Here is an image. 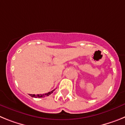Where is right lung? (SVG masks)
<instances>
[{"label": "right lung", "mask_w": 125, "mask_h": 125, "mask_svg": "<svg viewBox=\"0 0 125 125\" xmlns=\"http://www.w3.org/2000/svg\"><path fill=\"white\" fill-rule=\"evenodd\" d=\"M54 91V90H52V91H50V92L47 93H46V94H30V96L31 97H32V98H43V97H45V96H47L50 95L51 94H52L53 93V91Z\"/></svg>", "instance_id": "right-lung-1"}]
</instances>
